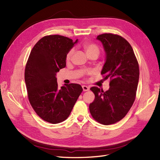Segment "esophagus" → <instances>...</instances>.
Returning a JSON list of instances; mask_svg holds the SVG:
<instances>
[{"mask_svg":"<svg viewBox=\"0 0 160 160\" xmlns=\"http://www.w3.org/2000/svg\"><path fill=\"white\" fill-rule=\"evenodd\" d=\"M82 88H83V91H89V88H88V86H86V85H82Z\"/></svg>","mask_w":160,"mask_h":160,"instance_id":"obj_1","label":"esophagus"}]
</instances>
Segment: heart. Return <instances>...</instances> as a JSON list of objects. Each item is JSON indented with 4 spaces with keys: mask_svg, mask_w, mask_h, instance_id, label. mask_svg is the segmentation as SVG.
<instances>
[{
    "mask_svg": "<svg viewBox=\"0 0 160 160\" xmlns=\"http://www.w3.org/2000/svg\"><path fill=\"white\" fill-rule=\"evenodd\" d=\"M83 48L85 51L86 54L88 55V57L90 55H98L99 54V52H100L99 48L98 47V45L94 44V43L86 42L83 45ZM74 52H75L74 48H72V49H71L68 51V52H67V54L66 55V61H69L71 59L72 55H73V54H74ZM86 72L87 73L90 74L93 72V71L89 70V71H87Z\"/></svg>",
    "mask_w": 160,
    "mask_h": 160,
    "instance_id": "b5f03b06",
    "label": "heart"
}]
</instances>
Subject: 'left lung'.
<instances>
[{
	"label": "left lung",
	"instance_id": "8db88e82",
	"mask_svg": "<svg viewBox=\"0 0 160 160\" xmlns=\"http://www.w3.org/2000/svg\"><path fill=\"white\" fill-rule=\"evenodd\" d=\"M97 39L102 42L106 53L101 75L110 79V87L106 91L92 87L95 100L89 111L95 121L108 125L119 122L132 108L136 97L139 64L132 46L123 37L104 33Z\"/></svg>",
	"mask_w": 160,
	"mask_h": 160
}]
</instances>
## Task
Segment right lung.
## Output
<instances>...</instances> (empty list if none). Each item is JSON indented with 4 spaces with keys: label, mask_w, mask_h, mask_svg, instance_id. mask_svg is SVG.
Masks as SVG:
<instances>
[{
    "label": "right lung",
    "mask_w": 160,
    "mask_h": 160,
    "mask_svg": "<svg viewBox=\"0 0 160 160\" xmlns=\"http://www.w3.org/2000/svg\"><path fill=\"white\" fill-rule=\"evenodd\" d=\"M75 42L59 35H47L38 41L28 57L25 81L32 109L47 122L56 124L69 117L83 88L70 83L58 87L56 74L66 66V55Z\"/></svg>",
    "instance_id": "right-lung-1"
}]
</instances>
